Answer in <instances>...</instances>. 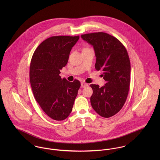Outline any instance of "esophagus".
I'll use <instances>...</instances> for the list:
<instances>
[{
  "instance_id": "1",
  "label": "esophagus",
  "mask_w": 160,
  "mask_h": 160,
  "mask_svg": "<svg viewBox=\"0 0 160 160\" xmlns=\"http://www.w3.org/2000/svg\"><path fill=\"white\" fill-rule=\"evenodd\" d=\"M81 87H82V88H84L88 86V84L87 83H85V82H82L81 83Z\"/></svg>"
}]
</instances>
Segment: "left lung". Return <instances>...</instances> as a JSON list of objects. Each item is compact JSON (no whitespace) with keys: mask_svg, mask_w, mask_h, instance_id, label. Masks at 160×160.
<instances>
[{"mask_svg":"<svg viewBox=\"0 0 160 160\" xmlns=\"http://www.w3.org/2000/svg\"><path fill=\"white\" fill-rule=\"evenodd\" d=\"M93 46L96 57L95 68L103 71L105 86L91 84L93 109L103 118L118 113L124 105L130 86L131 63L126 48L114 36L103 32L81 35Z\"/></svg>","mask_w":160,"mask_h":160,"instance_id":"obj_1","label":"left lung"}]
</instances>
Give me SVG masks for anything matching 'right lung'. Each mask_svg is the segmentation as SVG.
I'll list each match as a JSON object with an SVG mask.
<instances>
[{
    "mask_svg": "<svg viewBox=\"0 0 160 160\" xmlns=\"http://www.w3.org/2000/svg\"><path fill=\"white\" fill-rule=\"evenodd\" d=\"M79 38L50 37L37 47L31 58L29 78L34 98L45 113L56 121L64 120L71 113L81 86L78 80L71 82L60 76Z\"/></svg>",
    "mask_w": 160,
    "mask_h": 160,
    "instance_id": "right-lung-1",
    "label": "right lung"
}]
</instances>
